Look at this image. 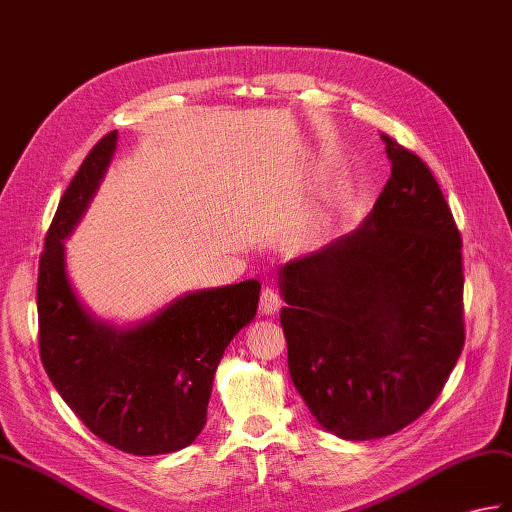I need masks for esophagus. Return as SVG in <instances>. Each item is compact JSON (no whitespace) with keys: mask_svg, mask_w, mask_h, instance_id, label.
<instances>
[{"mask_svg":"<svg viewBox=\"0 0 512 512\" xmlns=\"http://www.w3.org/2000/svg\"><path fill=\"white\" fill-rule=\"evenodd\" d=\"M281 307V296H279V290L272 288V285H266L264 290H261V296H259V312L266 314V316H272L277 314Z\"/></svg>","mask_w":512,"mask_h":512,"instance_id":"1","label":"esophagus"}]
</instances>
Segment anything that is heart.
Returning a JSON list of instances; mask_svg holds the SVG:
<instances>
[{"label":"heart","instance_id":"1","mask_svg":"<svg viewBox=\"0 0 512 512\" xmlns=\"http://www.w3.org/2000/svg\"><path fill=\"white\" fill-rule=\"evenodd\" d=\"M318 231H320V220H312L307 222V227L303 229V237H314L318 235Z\"/></svg>","mask_w":512,"mask_h":512}]
</instances>
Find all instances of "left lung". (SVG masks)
I'll return each instance as SVG.
<instances>
[{"label":"left lung","instance_id":"obj_1","mask_svg":"<svg viewBox=\"0 0 512 512\" xmlns=\"http://www.w3.org/2000/svg\"><path fill=\"white\" fill-rule=\"evenodd\" d=\"M382 139L390 178L362 227L279 268L290 377L347 441L417 421L465 344L454 216L417 154Z\"/></svg>","mask_w":512,"mask_h":512}]
</instances>
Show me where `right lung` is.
<instances>
[{"instance_id": "right-lung-1", "label": "right lung", "mask_w": 512, "mask_h": 512, "mask_svg": "<svg viewBox=\"0 0 512 512\" xmlns=\"http://www.w3.org/2000/svg\"><path fill=\"white\" fill-rule=\"evenodd\" d=\"M115 146L117 130L91 148L47 229L37 283L41 362L100 441L135 456L172 454L205 427L213 375L255 318L261 285L248 279L187 292L126 329L91 316L71 288L63 242L98 192Z\"/></svg>"}]
</instances>
